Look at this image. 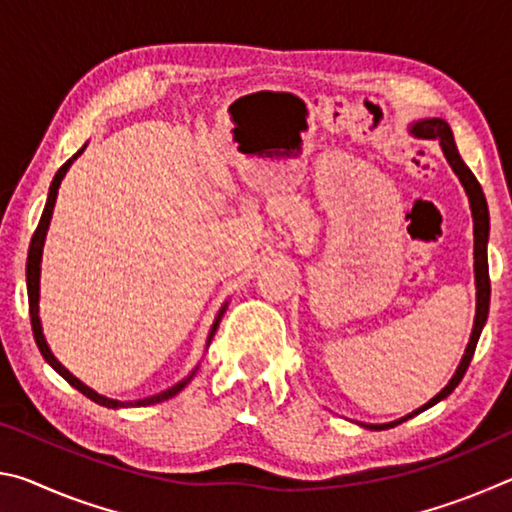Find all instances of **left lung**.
<instances>
[{
  "instance_id": "obj_1",
  "label": "left lung",
  "mask_w": 512,
  "mask_h": 512,
  "mask_svg": "<svg viewBox=\"0 0 512 512\" xmlns=\"http://www.w3.org/2000/svg\"><path fill=\"white\" fill-rule=\"evenodd\" d=\"M413 135L424 137V140H438L440 146H443V153L445 158L452 164V169L456 171V176L461 178V183L465 187L467 196H470V207H472V216H474V273H476V318H474V329H472V336H470V343H467V350L463 354V361L461 366H458L456 375L452 377V381L440 391L436 397H433L431 402H427L424 406H420L418 411H413L411 415H406V418L391 422V424H366L368 429H391L395 424H400L404 420L413 418V415H418L420 411L429 409L440 400H445V397L454 391V388L461 384L463 375L467 372V366H470V361L474 357V350H476V343H479V336H481V329L485 325V320H488V309H490V273H488V232H490V216H488V203H485V196H483V189L479 185V180H476L474 173L470 171V167L461 160V155H458V149L454 144V135H452V128L447 126V121L443 119H424L418 121L411 128Z\"/></svg>"
}]
</instances>
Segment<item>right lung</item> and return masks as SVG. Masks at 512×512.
Listing matches in <instances>:
<instances>
[{
	"mask_svg": "<svg viewBox=\"0 0 512 512\" xmlns=\"http://www.w3.org/2000/svg\"><path fill=\"white\" fill-rule=\"evenodd\" d=\"M85 149V146H83ZM83 149L79 153H74L72 158H69L63 167L58 169V173L54 176V180H51V187H49V196H47V205H45V212H42L40 216V223L36 232H33L31 237V244H29V257H27V291H29V314H31V327H33V339H36L38 348H40V354L45 357V361L49 363L51 368H54L60 377L67 379L69 384H72L76 391H81L85 397H90L92 402H97L101 406H108V409H119V406H151V404H158V402H164L169 400V397L178 395L183 388L189 384V379H192L194 375H189L187 379L180 381V384L171 386L169 391H164L160 395H153V397H146V400H137V402H117V400H108V397H103L99 393H94L92 388H88L85 384H81L79 379H76L74 375H69V372L60 366V363L56 361L54 354H51V350L47 348V341L45 336H42V327H40V318H38V296H40V259H42V246H45V237H47V228H49V221H51V212H54V205H56V196H58V187H60V180H63V176L69 169V164H72L79 155L83 153ZM221 316H223V309L221 314L216 316L214 325H212V332H210V339H207V345H210L212 336L216 332V327H219L221 323Z\"/></svg>",
	"mask_w": 512,
	"mask_h": 512,
	"instance_id": "add662e5",
	"label": "right lung"
}]
</instances>
